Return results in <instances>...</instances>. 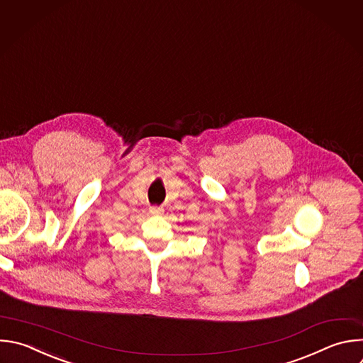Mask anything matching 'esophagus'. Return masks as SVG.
Segmentation results:
<instances>
[{"label": "esophagus", "instance_id": "34e87169", "mask_svg": "<svg viewBox=\"0 0 363 363\" xmlns=\"http://www.w3.org/2000/svg\"><path fill=\"white\" fill-rule=\"evenodd\" d=\"M150 212L152 215H162L164 213V208L162 206H158V205H154L150 208Z\"/></svg>", "mask_w": 363, "mask_h": 363}]
</instances>
